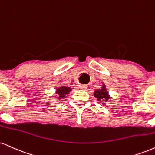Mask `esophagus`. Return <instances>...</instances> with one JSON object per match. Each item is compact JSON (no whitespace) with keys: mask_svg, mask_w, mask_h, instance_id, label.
Wrapping results in <instances>:
<instances>
[{"mask_svg":"<svg viewBox=\"0 0 155 155\" xmlns=\"http://www.w3.org/2000/svg\"><path fill=\"white\" fill-rule=\"evenodd\" d=\"M79 88L81 89H83V90H85V89H87V86L85 84H80L79 85Z\"/></svg>","mask_w":155,"mask_h":155,"instance_id":"34e87169","label":"esophagus"}]
</instances>
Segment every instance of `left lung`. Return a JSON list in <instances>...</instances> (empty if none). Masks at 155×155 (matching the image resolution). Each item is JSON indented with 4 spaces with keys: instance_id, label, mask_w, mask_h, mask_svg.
<instances>
[{
    "instance_id": "8db88e82",
    "label": "left lung",
    "mask_w": 155,
    "mask_h": 155,
    "mask_svg": "<svg viewBox=\"0 0 155 155\" xmlns=\"http://www.w3.org/2000/svg\"><path fill=\"white\" fill-rule=\"evenodd\" d=\"M94 96L97 99V100H105V102L108 101V100L110 98L107 89H106L105 84H102L101 89H99L97 90L94 91ZM102 104L105 105V102H102Z\"/></svg>"
}]
</instances>
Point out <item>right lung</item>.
Listing matches in <instances>:
<instances>
[{
  "mask_svg": "<svg viewBox=\"0 0 155 155\" xmlns=\"http://www.w3.org/2000/svg\"><path fill=\"white\" fill-rule=\"evenodd\" d=\"M71 91V88H70L69 87H65V86H63V87H60L58 88H57L56 91H55V93L58 95L59 100H61V98L65 97L66 94H69Z\"/></svg>",
  "mask_w": 155,
  "mask_h": 155,
  "instance_id": "obj_1",
  "label": "right lung"
}]
</instances>
